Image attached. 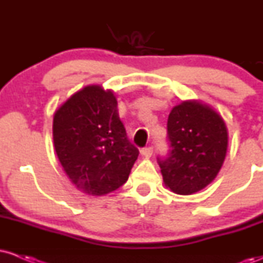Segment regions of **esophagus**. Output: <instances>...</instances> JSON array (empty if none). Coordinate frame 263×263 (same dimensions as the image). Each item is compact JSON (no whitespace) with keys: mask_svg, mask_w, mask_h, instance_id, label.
Returning <instances> with one entry per match:
<instances>
[{"mask_svg":"<svg viewBox=\"0 0 263 263\" xmlns=\"http://www.w3.org/2000/svg\"><path fill=\"white\" fill-rule=\"evenodd\" d=\"M152 153H153L152 147H146V148L141 149V155L143 157H146V158H149V157L152 156Z\"/></svg>","mask_w":263,"mask_h":263,"instance_id":"1","label":"esophagus"}]
</instances>
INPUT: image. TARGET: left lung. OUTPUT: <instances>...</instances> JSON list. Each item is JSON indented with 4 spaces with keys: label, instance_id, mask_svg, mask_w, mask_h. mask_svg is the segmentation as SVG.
<instances>
[{
    "label": "left lung",
    "instance_id": "obj_1",
    "mask_svg": "<svg viewBox=\"0 0 263 263\" xmlns=\"http://www.w3.org/2000/svg\"><path fill=\"white\" fill-rule=\"evenodd\" d=\"M170 157L158 159L163 182L173 193L189 195L215 179L224 164L229 132L221 115L200 100H186L168 116Z\"/></svg>",
    "mask_w": 263,
    "mask_h": 263
}]
</instances>
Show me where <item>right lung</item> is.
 <instances>
[{
	"label": "right lung",
	"instance_id": "right-lung-1",
	"mask_svg": "<svg viewBox=\"0 0 263 263\" xmlns=\"http://www.w3.org/2000/svg\"><path fill=\"white\" fill-rule=\"evenodd\" d=\"M53 142L66 177L92 197L126 183L140 153L127 140L114 91L101 85L83 87L60 105Z\"/></svg>",
	"mask_w": 263,
	"mask_h": 263
}]
</instances>
